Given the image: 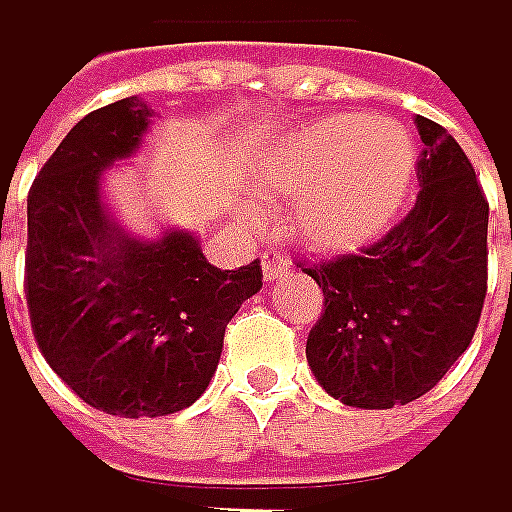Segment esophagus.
I'll return each mask as SVG.
<instances>
[{
  "label": "esophagus",
  "instance_id": "34e87169",
  "mask_svg": "<svg viewBox=\"0 0 512 512\" xmlns=\"http://www.w3.org/2000/svg\"><path fill=\"white\" fill-rule=\"evenodd\" d=\"M285 273H291V261L285 258L282 251L267 248V251H264V276L273 282V279H282Z\"/></svg>",
  "mask_w": 512,
  "mask_h": 512
}]
</instances>
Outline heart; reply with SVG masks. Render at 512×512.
I'll list each match as a JSON object with an SVG mask.
<instances>
[{
	"label": "heart",
	"mask_w": 512,
	"mask_h": 512,
	"mask_svg": "<svg viewBox=\"0 0 512 512\" xmlns=\"http://www.w3.org/2000/svg\"><path fill=\"white\" fill-rule=\"evenodd\" d=\"M419 151L388 118L331 115L282 142L258 166V191L294 203L291 230L315 251H349L385 233L416 188Z\"/></svg>",
	"instance_id": "heart-1"
}]
</instances>
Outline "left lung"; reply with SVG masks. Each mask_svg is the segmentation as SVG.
<instances>
[{"label": "left lung", "instance_id": "left-lung-1", "mask_svg": "<svg viewBox=\"0 0 512 512\" xmlns=\"http://www.w3.org/2000/svg\"><path fill=\"white\" fill-rule=\"evenodd\" d=\"M419 197L382 239L306 264L324 309L306 340L321 388L346 407L391 410L428 394L477 334L489 282V200L461 145L434 121Z\"/></svg>", "mask_w": 512, "mask_h": 512}]
</instances>
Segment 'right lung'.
Masks as SVG:
<instances>
[{"label":"right lung","instance_id":"add662e5","mask_svg":"<svg viewBox=\"0 0 512 512\" xmlns=\"http://www.w3.org/2000/svg\"><path fill=\"white\" fill-rule=\"evenodd\" d=\"M139 96L81 118L35 175L26 200L23 291L51 370L108 416H169L215 376L224 327L264 285L261 261L212 267L191 233L139 242L108 218L102 169L148 130Z\"/></svg>","mask_w":512,"mask_h":512}]
</instances>
